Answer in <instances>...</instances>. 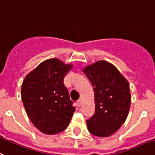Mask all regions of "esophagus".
Listing matches in <instances>:
<instances>
[{"label": "esophagus", "instance_id": "esophagus-1", "mask_svg": "<svg viewBox=\"0 0 155 155\" xmlns=\"http://www.w3.org/2000/svg\"><path fill=\"white\" fill-rule=\"evenodd\" d=\"M76 104H77L78 107H80V106H81V104H82V99H78L77 102H76Z\"/></svg>", "mask_w": 155, "mask_h": 155}]
</instances>
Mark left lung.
Instances as JSON below:
<instances>
[{
    "label": "left lung",
    "instance_id": "left-lung-1",
    "mask_svg": "<svg viewBox=\"0 0 155 155\" xmlns=\"http://www.w3.org/2000/svg\"><path fill=\"white\" fill-rule=\"evenodd\" d=\"M95 93V113L87 120L89 132L108 137L121 127L130 106L129 83L113 64L99 60L83 70Z\"/></svg>",
    "mask_w": 155,
    "mask_h": 155
}]
</instances>
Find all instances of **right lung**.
Listing matches in <instances>:
<instances>
[{"instance_id":"1","label":"right lung","mask_w":155,"mask_h":155,"mask_svg":"<svg viewBox=\"0 0 155 155\" xmlns=\"http://www.w3.org/2000/svg\"><path fill=\"white\" fill-rule=\"evenodd\" d=\"M72 68L53 58L45 60L26 75L21 86V98L33 125L47 134L65 130L75 108L64 84Z\"/></svg>"}]
</instances>
